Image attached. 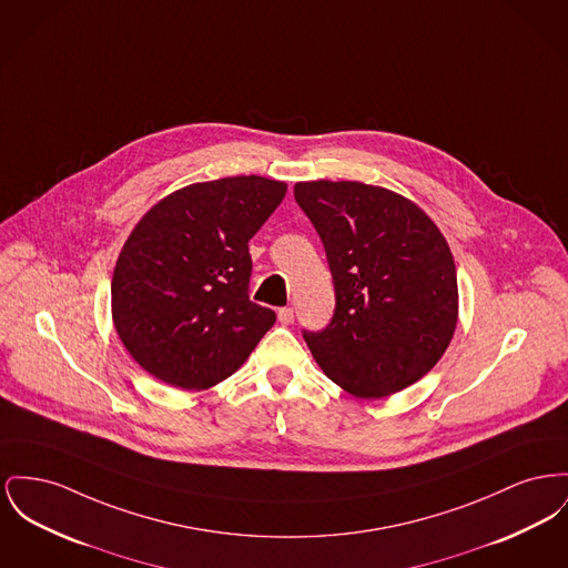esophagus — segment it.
<instances>
[{
	"label": "esophagus",
	"mask_w": 568,
	"mask_h": 568,
	"mask_svg": "<svg viewBox=\"0 0 568 568\" xmlns=\"http://www.w3.org/2000/svg\"><path fill=\"white\" fill-rule=\"evenodd\" d=\"M276 315H278V322H281V324H285V326L294 322V308H292V306H283V308H278V313H276Z\"/></svg>",
	"instance_id": "esophagus-1"
}]
</instances>
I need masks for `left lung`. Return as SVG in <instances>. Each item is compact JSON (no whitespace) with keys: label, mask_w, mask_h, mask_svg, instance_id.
<instances>
[{"label":"left lung","mask_w":568,"mask_h":568,"mask_svg":"<svg viewBox=\"0 0 568 568\" xmlns=\"http://www.w3.org/2000/svg\"><path fill=\"white\" fill-rule=\"evenodd\" d=\"M294 197L333 274L331 324L302 331L317 365L361 399L418 382L457 326V270L444 235L412 201L363 182H298Z\"/></svg>","instance_id":"8db88e82"}]
</instances>
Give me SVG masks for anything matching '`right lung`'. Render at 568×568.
<instances>
[{
  "label": "right lung",
  "mask_w": 568,
  "mask_h": 568,
  "mask_svg": "<svg viewBox=\"0 0 568 568\" xmlns=\"http://www.w3.org/2000/svg\"><path fill=\"white\" fill-rule=\"evenodd\" d=\"M287 193L285 182L235 175L159 201L129 235L111 281L113 324L161 382L203 390L248 358L272 308L248 298V240Z\"/></svg>",
  "instance_id": "add662e5"
}]
</instances>
